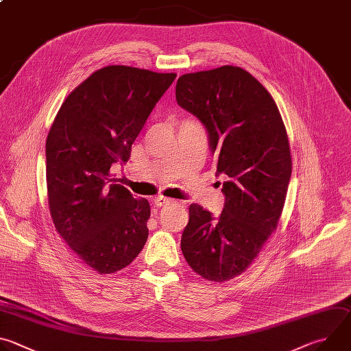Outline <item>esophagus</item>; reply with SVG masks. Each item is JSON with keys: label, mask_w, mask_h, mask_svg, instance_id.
I'll use <instances>...</instances> for the list:
<instances>
[{"label": "esophagus", "mask_w": 351, "mask_h": 351, "mask_svg": "<svg viewBox=\"0 0 351 351\" xmlns=\"http://www.w3.org/2000/svg\"><path fill=\"white\" fill-rule=\"evenodd\" d=\"M153 202H154V204H156L157 207H164V206L169 204L171 199H168V198H165V197H162V195H158V197H154V198H153Z\"/></svg>", "instance_id": "1"}]
</instances>
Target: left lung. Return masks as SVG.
Listing matches in <instances>:
<instances>
[{"mask_svg": "<svg viewBox=\"0 0 351 351\" xmlns=\"http://www.w3.org/2000/svg\"><path fill=\"white\" fill-rule=\"evenodd\" d=\"M176 101L203 123L215 176L226 178L219 217L190 206L182 253L194 272L223 282L245 271L278 226L291 176L286 129L271 94L239 66L182 75Z\"/></svg>", "mask_w": 351, "mask_h": 351, "instance_id": "left-lung-1", "label": "left lung"}]
</instances>
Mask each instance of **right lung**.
<instances>
[{"label":"right lung","mask_w":351,"mask_h":351,"mask_svg":"<svg viewBox=\"0 0 351 351\" xmlns=\"http://www.w3.org/2000/svg\"><path fill=\"white\" fill-rule=\"evenodd\" d=\"M175 73L106 66L61 106L45 143L48 204L56 229L99 274L128 267L144 247L149 204L115 179Z\"/></svg>","instance_id":"add662e5"}]
</instances>
